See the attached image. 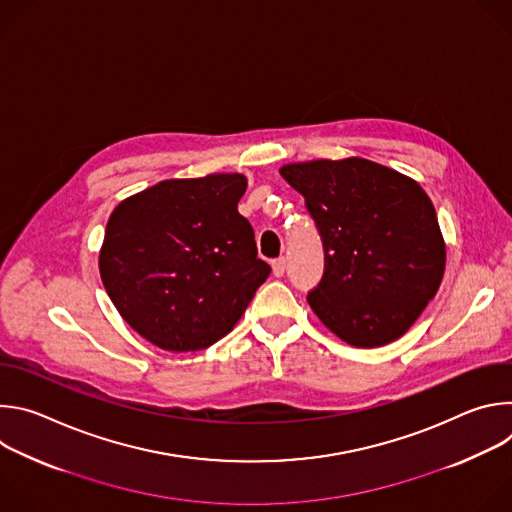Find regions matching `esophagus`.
<instances>
[{"instance_id": "obj_1", "label": "esophagus", "mask_w": 512, "mask_h": 512, "mask_svg": "<svg viewBox=\"0 0 512 512\" xmlns=\"http://www.w3.org/2000/svg\"><path fill=\"white\" fill-rule=\"evenodd\" d=\"M271 267H273V275L275 277H283V273H285V259L281 257V259H275L273 263H271Z\"/></svg>"}]
</instances>
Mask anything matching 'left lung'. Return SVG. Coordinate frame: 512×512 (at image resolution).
Wrapping results in <instances>:
<instances>
[{
  "label": "left lung",
  "instance_id": "left-lung-1",
  "mask_svg": "<svg viewBox=\"0 0 512 512\" xmlns=\"http://www.w3.org/2000/svg\"><path fill=\"white\" fill-rule=\"evenodd\" d=\"M279 174L304 196L322 239L324 275L308 291L316 316L358 348L403 336L446 267L444 237L423 188L362 158L289 164Z\"/></svg>",
  "mask_w": 512,
  "mask_h": 512
}]
</instances>
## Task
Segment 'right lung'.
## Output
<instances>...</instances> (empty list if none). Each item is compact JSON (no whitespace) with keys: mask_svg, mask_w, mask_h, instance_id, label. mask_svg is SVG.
Instances as JSON below:
<instances>
[{"mask_svg":"<svg viewBox=\"0 0 512 512\" xmlns=\"http://www.w3.org/2000/svg\"><path fill=\"white\" fill-rule=\"evenodd\" d=\"M241 174L164 180L109 216L99 255L107 294L145 340L202 350L233 330L271 267L237 204Z\"/></svg>","mask_w":512,"mask_h":512,"instance_id":"add662e5","label":"right lung"}]
</instances>
